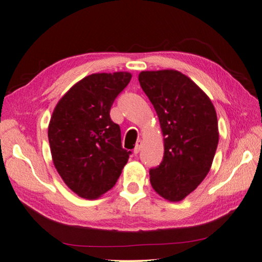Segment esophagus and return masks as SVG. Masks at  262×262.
<instances>
[{
    "instance_id": "34e87169",
    "label": "esophagus",
    "mask_w": 262,
    "mask_h": 262,
    "mask_svg": "<svg viewBox=\"0 0 262 262\" xmlns=\"http://www.w3.org/2000/svg\"><path fill=\"white\" fill-rule=\"evenodd\" d=\"M140 148H141V140H137L136 146H135V149H134V153L135 154H138L140 152Z\"/></svg>"
}]
</instances>
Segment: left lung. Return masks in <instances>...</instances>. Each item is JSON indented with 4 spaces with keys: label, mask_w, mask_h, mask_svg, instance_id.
Returning a JSON list of instances; mask_svg holds the SVG:
<instances>
[{
    "label": "left lung",
    "mask_w": 262,
    "mask_h": 262,
    "mask_svg": "<svg viewBox=\"0 0 262 262\" xmlns=\"http://www.w3.org/2000/svg\"><path fill=\"white\" fill-rule=\"evenodd\" d=\"M138 79L164 141L162 162L149 170L150 184L162 198L177 203L210 170L219 144L216 112L208 95L180 71H141Z\"/></svg>",
    "instance_id": "8db88e82"
}]
</instances>
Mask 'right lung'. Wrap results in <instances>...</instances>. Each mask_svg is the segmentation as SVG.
<instances>
[{"label": "right lung", "instance_id": "1", "mask_svg": "<svg viewBox=\"0 0 262 262\" xmlns=\"http://www.w3.org/2000/svg\"><path fill=\"white\" fill-rule=\"evenodd\" d=\"M130 72L93 73L73 85L55 107L48 125L54 166L71 191L96 199L116 184L131 152L110 108L131 80Z\"/></svg>", "mask_w": 262, "mask_h": 262}]
</instances>
